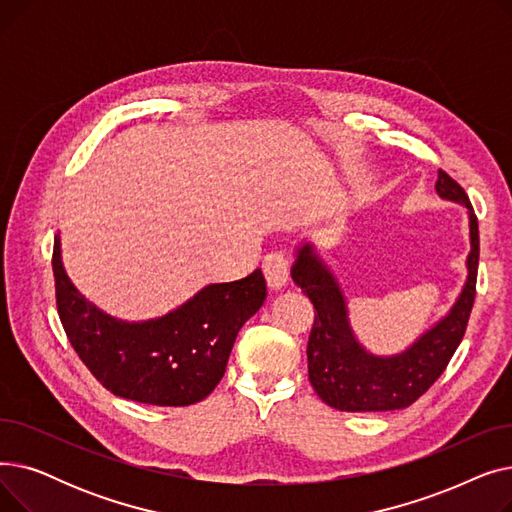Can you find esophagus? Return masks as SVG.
<instances>
[{
    "mask_svg": "<svg viewBox=\"0 0 512 512\" xmlns=\"http://www.w3.org/2000/svg\"><path fill=\"white\" fill-rule=\"evenodd\" d=\"M288 272H290V259L286 253L274 251L263 257V274H265L267 286L272 290H280L282 286H286Z\"/></svg>",
    "mask_w": 512,
    "mask_h": 512,
    "instance_id": "1",
    "label": "esophagus"
}]
</instances>
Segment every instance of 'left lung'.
I'll return each instance as SVG.
<instances>
[{"mask_svg":"<svg viewBox=\"0 0 512 512\" xmlns=\"http://www.w3.org/2000/svg\"><path fill=\"white\" fill-rule=\"evenodd\" d=\"M436 193L444 201L467 207L471 245L465 261L467 278L448 313L396 355H373L359 342L348 319L344 290L330 265L321 259L315 242L303 240L294 251L290 276L317 311L307 344L309 382L317 396L338 411L407 409L440 378L465 336L477 282V218L467 193L442 170Z\"/></svg>","mask_w":512,"mask_h":512,"instance_id":"obj_1","label":"left lung"}]
</instances>
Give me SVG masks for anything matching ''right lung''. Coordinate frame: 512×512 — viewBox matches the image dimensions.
I'll return each instance as SVG.
<instances>
[{
	"label": "right lung",
	"instance_id": "right-lung-1",
	"mask_svg": "<svg viewBox=\"0 0 512 512\" xmlns=\"http://www.w3.org/2000/svg\"><path fill=\"white\" fill-rule=\"evenodd\" d=\"M53 278L62 326L78 357L120 398L155 407H188L220 384L238 330L267 297L265 278L209 284L170 313L128 321L91 303L66 274L60 234Z\"/></svg>",
	"mask_w": 512,
	"mask_h": 512
}]
</instances>
